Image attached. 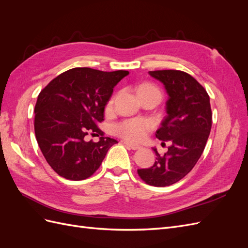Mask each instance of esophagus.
Returning <instances> with one entry per match:
<instances>
[{"label":"esophagus","mask_w":248,"mask_h":248,"mask_svg":"<svg viewBox=\"0 0 248 248\" xmlns=\"http://www.w3.org/2000/svg\"><path fill=\"white\" fill-rule=\"evenodd\" d=\"M124 144H125L127 147H128V148L132 149V150H139V149H140V148H141L140 145L133 144V142H130V141H128V140H125V141H124Z\"/></svg>","instance_id":"obj_1"}]
</instances>
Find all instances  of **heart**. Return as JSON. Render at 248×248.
<instances>
[{
  "label": "heart",
  "instance_id": "b5f03b06",
  "mask_svg": "<svg viewBox=\"0 0 248 248\" xmlns=\"http://www.w3.org/2000/svg\"><path fill=\"white\" fill-rule=\"evenodd\" d=\"M157 91L159 92L152 85H141L138 91ZM112 103V100L109 101V106ZM151 124L147 120L142 119H132L126 120L115 126V131L122 138L129 140H140L146 136V132L150 129Z\"/></svg>",
  "mask_w": 248,
  "mask_h": 248
}]
</instances>
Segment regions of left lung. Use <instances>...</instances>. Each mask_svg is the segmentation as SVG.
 I'll list each match as a JSON object with an SVG mask.
<instances>
[{"mask_svg":"<svg viewBox=\"0 0 248 248\" xmlns=\"http://www.w3.org/2000/svg\"><path fill=\"white\" fill-rule=\"evenodd\" d=\"M149 74L162 82L169 96L167 116L155 136L170 140V146L163 156L153 148L154 164L138 170V174L149 185L164 187L180 181L196 166L211 131L212 111L206 90L188 73L156 70Z\"/></svg>","mask_w":248,"mask_h":248,"instance_id":"1","label":"left lung"}]
</instances>
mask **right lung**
Instances as JSON below:
<instances>
[{
  "mask_svg": "<svg viewBox=\"0 0 248 248\" xmlns=\"http://www.w3.org/2000/svg\"><path fill=\"white\" fill-rule=\"evenodd\" d=\"M129 72L72 68L44 88L35 106V134L47 163L58 175L79 181L99 169L110 138L87 141L89 132L103 136L97 123L103 121L104 108L114 87Z\"/></svg>",
  "mask_w": 248,
  "mask_h": 248,
  "instance_id": "obj_1",
  "label": "right lung"
}]
</instances>
